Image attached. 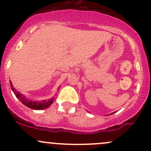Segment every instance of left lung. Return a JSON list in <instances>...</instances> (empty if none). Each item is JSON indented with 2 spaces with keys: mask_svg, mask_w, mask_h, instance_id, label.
I'll list each match as a JSON object with an SVG mask.
<instances>
[{
  "mask_svg": "<svg viewBox=\"0 0 151 151\" xmlns=\"http://www.w3.org/2000/svg\"><path fill=\"white\" fill-rule=\"evenodd\" d=\"M113 113H114V112H113ZM113 113H111V114H113Z\"/></svg>",
  "mask_w": 151,
  "mask_h": 151,
  "instance_id": "1",
  "label": "left lung"
}]
</instances>
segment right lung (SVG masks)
Here are the masks:
<instances>
[{"instance_id":"add662e5","label":"right lung","mask_w":151,"mask_h":151,"mask_svg":"<svg viewBox=\"0 0 151 151\" xmlns=\"http://www.w3.org/2000/svg\"><path fill=\"white\" fill-rule=\"evenodd\" d=\"M10 85L11 88H12V91L14 92V93L15 94L16 97L17 99H19V101L22 103L24 105H25L28 107L30 108V109H36V110H40V109H45L46 108L49 107L53 103L55 100V97L50 99L48 100H42V101H31V100H29L23 94L21 93L19 91H17L13 87V85L12 84V82L10 81Z\"/></svg>"}]
</instances>
